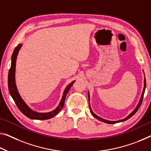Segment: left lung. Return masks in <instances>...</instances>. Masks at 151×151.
Here are the masks:
<instances>
[{"label": "left lung", "instance_id": "1", "mask_svg": "<svg viewBox=\"0 0 151 151\" xmlns=\"http://www.w3.org/2000/svg\"><path fill=\"white\" fill-rule=\"evenodd\" d=\"M145 88H146V79H145V80H144V88H143V91H142V95H141V97H140V101H139V103L136 106V107L135 108V109H134L132 112L129 114L127 117H126V118H124V119H121V120H118V121H109V120H106L105 119H103V118L99 117L98 115H96V114H94L93 113V111H92L91 109V107H90V94H89V92H88V100H89V107H90V113H91V114L92 115L93 117H94L95 118H96L97 119H99V121L101 122H105L106 123V124H116V123H119V122H124L126 121V120L128 119L129 118H130L131 117H132L135 113H136V111L138 110V109L140 108V106L141 105V104H142V100H143V97H144V94H145Z\"/></svg>", "mask_w": 151, "mask_h": 151}]
</instances>
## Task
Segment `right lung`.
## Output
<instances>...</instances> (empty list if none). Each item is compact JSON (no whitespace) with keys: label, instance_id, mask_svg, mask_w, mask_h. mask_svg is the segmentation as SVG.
<instances>
[{"label":"right lung","instance_id":"obj_1","mask_svg":"<svg viewBox=\"0 0 151 151\" xmlns=\"http://www.w3.org/2000/svg\"><path fill=\"white\" fill-rule=\"evenodd\" d=\"M22 46V44H19L17 47H15L13 52L12 57H11V68L9 69V75H8V88L9 91L10 93L11 97H12L13 101H15L16 105L20 110L23 114L25 115L29 119H38V120H45L50 119L55 115H57L63 107L65 104V100L66 95L68 94V91L70 89L71 86L73 84L75 81H73L66 87L65 89L63 94L62 99L61 100L59 106L50 112L48 113H38L36 112L33 110H32L27 104L25 103L24 100L21 97L20 94L18 92L17 88V86L15 83V66H16V60H17V57L21 47Z\"/></svg>","mask_w":151,"mask_h":151}]
</instances>
